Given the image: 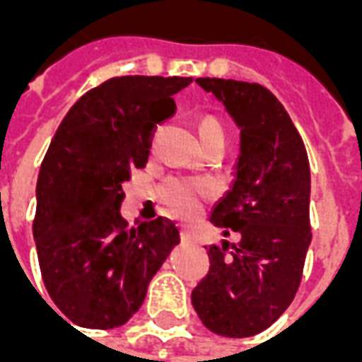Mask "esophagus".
I'll use <instances>...</instances> for the list:
<instances>
[{
  "instance_id": "34e87169",
  "label": "esophagus",
  "mask_w": 362,
  "mask_h": 362,
  "mask_svg": "<svg viewBox=\"0 0 362 362\" xmlns=\"http://www.w3.org/2000/svg\"><path fill=\"white\" fill-rule=\"evenodd\" d=\"M180 236H182V240H184V243H194V235L189 233L188 228H182Z\"/></svg>"
}]
</instances>
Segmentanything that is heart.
<instances>
[{
    "label": "heart",
    "mask_w": 362,
    "mask_h": 362,
    "mask_svg": "<svg viewBox=\"0 0 362 362\" xmlns=\"http://www.w3.org/2000/svg\"><path fill=\"white\" fill-rule=\"evenodd\" d=\"M225 137L223 127L215 118L207 116L199 122V137L202 141L211 139V137ZM215 194V186L204 178H184V176H173L163 184L160 197L166 207L180 217H192L194 213L199 211L202 202Z\"/></svg>",
    "instance_id": "1"
}]
</instances>
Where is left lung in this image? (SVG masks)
Listing matches in <instances>:
<instances>
[{
    "mask_svg": "<svg viewBox=\"0 0 362 362\" xmlns=\"http://www.w3.org/2000/svg\"><path fill=\"white\" fill-rule=\"evenodd\" d=\"M240 127L235 180L211 211L223 236L207 248L209 273L192 291L207 329L225 337L264 332L293 303L310 246V166L287 110L258 83L199 77Z\"/></svg>",
    "mask_w": 362,
    "mask_h": 362,
    "instance_id": "1",
    "label": "left lung"
}]
</instances>
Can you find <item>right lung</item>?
Returning <instances> with one entry per match:
<instances>
[{
    "label": "right lung",
    "mask_w": 362,
    "mask_h": 362,
    "mask_svg": "<svg viewBox=\"0 0 362 362\" xmlns=\"http://www.w3.org/2000/svg\"><path fill=\"white\" fill-rule=\"evenodd\" d=\"M189 83L192 77L108 79L69 108L46 151L33 235L46 291L75 326L126 324L180 243L173 221L127 227L119 205L122 184L145 166L155 127L176 112L173 96Z\"/></svg>",
    "instance_id": "1"
}]
</instances>
